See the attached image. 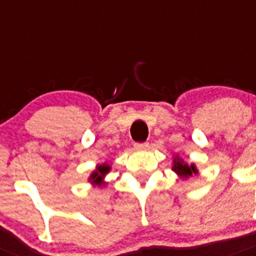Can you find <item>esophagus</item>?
Segmentation results:
<instances>
[{
  "instance_id": "1",
  "label": "esophagus",
  "mask_w": 256,
  "mask_h": 256,
  "mask_svg": "<svg viewBox=\"0 0 256 256\" xmlns=\"http://www.w3.org/2000/svg\"><path fill=\"white\" fill-rule=\"evenodd\" d=\"M134 147L136 150H144L148 147V143L143 142V143H134Z\"/></svg>"
}]
</instances>
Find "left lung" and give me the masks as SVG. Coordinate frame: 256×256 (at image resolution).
<instances>
[{"mask_svg": "<svg viewBox=\"0 0 256 256\" xmlns=\"http://www.w3.org/2000/svg\"><path fill=\"white\" fill-rule=\"evenodd\" d=\"M172 170L184 178H189V176H192V174H196L197 172L196 167L193 164L188 166V164L182 162V159H178V158L174 160V167H172Z\"/></svg>", "mask_w": 256, "mask_h": 256, "instance_id": "left-lung-1", "label": "left lung"}]
</instances>
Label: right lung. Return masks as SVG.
<instances>
[{"label":"right lung","mask_w":256,"mask_h":256,"mask_svg":"<svg viewBox=\"0 0 256 256\" xmlns=\"http://www.w3.org/2000/svg\"><path fill=\"white\" fill-rule=\"evenodd\" d=\"M109 171H110V167L109 166H106V164L100 166V167H97V170H96V171L92 174V176H90V180H93V182H100L101 180H102L104 176L106 175Z\"/></svg>","instance_id":"add662e5"}]
</instances>
